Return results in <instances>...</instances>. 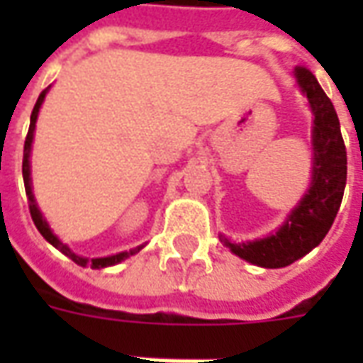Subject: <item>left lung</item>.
Listing matches in <instances>:
<instances>
[{
    "mask_svg": "<svg viewBox=\"0 0 363 363\" xmlns=\"http://www.w3.org/2000/svg\"><path fill=\"white\" fill-rule=\"evenodd\" d=\"M313 114L311 182L297 206L270 235L245 243L220 241L239 259L262 268H284L311 252L335 221L346 186V147L330 99L307 67L294 69Z\"/></svg>",
    "mask_w": 363,
    "mask_h": 363,
    "instance_id": "obj_1",
    "label": "left lung"
}]
</instances>
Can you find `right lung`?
Here are the masks:
<instances>
[{
	"instance_id": "1",
	"label": "right lung",
	"mask_w": 363,
	"mask_h": 363,
	"mask_svg": "<svg viewBox=\"0 0 363 363\" xmlns=\"http://www.w3.org/2000/svg\"><path fill=\"white\" fill-rule=\"evenodd\" d=\"M50 89V87H48ZM48 89H44L38 96V101H36L35 108H33V114H30V126H28V134L27 140H25V151H23V181H25V192H27L28 198V210H30V216H33V221H35L36 229L40 231V235L52 245V247H56L60 252H64L67 259H72L75 264H79V267H91L96 268V270H101V268L106 267H114V264H118L122 260L130 259L132 255L135 252H140L145 247V245H140V247H135V249H130V251L118 252V255H111V257H101V259H87V257H82V255H75L66 243H62L58 239V235H54V231L48 225V221L40 212V208L36 204L35 194H33V179H30V150H33V140H35V128H36V118H38V112H40V106L44 103V96L48 93Z\"/></svg>"
}]
</instances>
